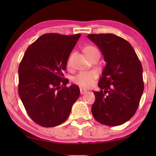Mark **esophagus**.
Wrapping results in <instances>:
<instances>
[{"mask_svg": "<svg viewBox=\"0 0 156 156\" xmlns=\"http://www.w3.org/2000/svg\"><path fill=\"white\" fill-rule=\"evenodd\" d=\"M87 91V89H84V88H81L80 89V93H81V94H85Z\"/></svg>", "mask_w": 156, "mask_h": 156, "instance_id": "34e87169", "label": "esophagus"}]
</instances>
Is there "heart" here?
Instances as JSON below:
<instances>
[{"label": "heart", "instance_id": "b5f03b06", "mask_svg": "<svg viewBox=\"0 0 156 156\" xmlns=\"http://www.w3.org/2000/svg\"><path fill=\"white\" fill-rule=\"evenodd\" d=\"M84 52L88 56L89 58L94 56V55H99V51L97 48L94 46H87L84 48ZM67 65L68 67L71 65V57L68 59ZM98 76V73L94 70L91 71L81 72L74 79V82L79 86L82 87H90L92 86L94 82Z\"/></svg>", "mask_w": 156, "mask_h": 156}]
</instances>
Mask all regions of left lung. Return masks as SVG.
<instances>
[{
    "mask_svg": "<svg viewBox=\"0 0 156 156\" xmlns=\"http://www.w3.org/2000/svg\"><path fill=\"white\" fill-rule=\"evenodd\" d=\"M103 54L106 65L94 91L91 106L98 122L109 126L123 124L131 119L144 92L141 63L131 44L114 34L87 35ZM107 95H105V94Z\"/></svg>",
    "mask_w": 156,
    "mask_h": 156,
    "instance_id": "1",
    "label": "left lung"
}]
</instances>
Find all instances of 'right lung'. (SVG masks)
<instances>
[{
    "label": "right lung",
    "instance_id": "add662e5",
    "mask_svg": "<svg viewBox=\"0 0 156 156\" xmlns=\"http://www.w3.org/2000/svg\"><path fill=\"white\" fill-rule=\"evenodd\" d=\"M81 34L42 35L25 51L18 67V93L32 120L54 127L67 120L80 94L78 86L64 78L70 53Z\"/></svg>",
    "mask_w": 156,
    "mask_h": 156
}]
</instances>
